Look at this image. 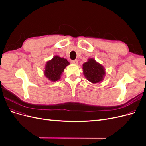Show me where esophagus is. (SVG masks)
<instances>
[{"mask_svg": "<svg viewBox=\"0 0 146 146\" xmlns=\"http://www.w3.org/2000/svg\"><path fill=\"white\" fill-rule=\"evenodd\" d=\"M71 63L73 64H77L78 63V61H77V60H72Z\"/></svg>", "mask_w": 146, "mask_h": 146, "instance_id": "esophagus-1", "label": "esophagus"}]
</instances>
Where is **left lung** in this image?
<instances>
[{
    "instance_id": "obj_1",
    "label": "left lung",
    "mask_w": 146,
    "mask_h": 146,
    "mask_svg": "<svg viewBox=\"0 0 146 146\" xmlns=\"http://www.w3.org/2000/svg\"><path fill=\"white\" fill-rule=\"evenodd\" d=\"M83 74L88 81L92 83H99L102 82L106 75L104 66L95 59L88 58L82 65Z\"/></svg>"
}]
</instances>
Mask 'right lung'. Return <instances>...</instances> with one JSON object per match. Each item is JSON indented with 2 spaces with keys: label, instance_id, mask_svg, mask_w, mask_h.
<instances>
[{
  "label": "right lung",
  "instance_id": "obj_1",
  "mask_svg": "<svg viewBox=\"0 0 146 146\" xmlns=\"http://www.w3.org/2000/svg\"><path fill=\"white\" fill-rule=\"evenodd\" d=\"M70 64L69 61L58 55H55L52 59L46 63L44 74L51 82L59 80L64 69Z\"/></svg>",
  "mask_w": 146,
  "mask_h": 146
}]
</instances>
